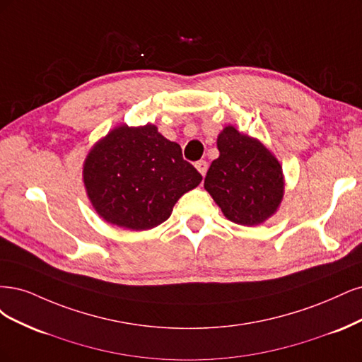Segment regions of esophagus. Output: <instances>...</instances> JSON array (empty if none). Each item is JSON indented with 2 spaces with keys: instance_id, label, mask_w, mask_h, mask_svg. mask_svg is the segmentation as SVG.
Instances as JSON below:
<instances>
[{
  "instance_id": "esophagus-1",
  "label": "esophagus",
  "mask_w": 362,
  "mask_h": 362,
  "mask_svg": "<svg viewBox=\"0 0 362 362\" xmlns=\"http://www.w3.org/2000/svg\"><path fill=\"white\" fill-rule=\"evenodd\" d=\"M195 168L198 170V173L202 174V176H206V173H207L209 165H207V162H206V160H198V162H195Z\"/></svg>"
}]
</instances>
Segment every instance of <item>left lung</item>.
<instances>
[{
	"label": "left lung",
	"mask_w": 362,
	"mask_h": 362,
	"mask_svg": "<svg viewBox=\"0 0 362 362\" xmlns=\"http://www.w3.org/2000/svg\"><path fill=\"white\" fill-rule=\"evenodd\" d=\"M219 156L212 160L204 189L227 219L259 226L276 214L284 197V173L272 151L257 138L226 126L218 134Z\"/></svg>",
	"instance_id": "8db88e82"
}]
</instances>
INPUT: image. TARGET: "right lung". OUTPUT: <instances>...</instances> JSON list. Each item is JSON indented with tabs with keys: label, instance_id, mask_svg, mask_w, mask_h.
Here are the masks:
<instances>
[{
	"label": "right lung",
	"instance_id": "right-lung-1",
	"mask_svg": "<svg viewBox=\"0 0 362 362\" xmlns=\"http://www.w3.org/2000/svg\"><path fill=\"white\" fill-rule=\"evenodd\" d=\"M202 179L182 158L180 146L151 123L115 126L93 144L83 165L86 192L96 214L134 231L167 221L179 198Z\"/></svg>",
	"mask_w": 362,
	"mask_h": 362
}]
</instances>
